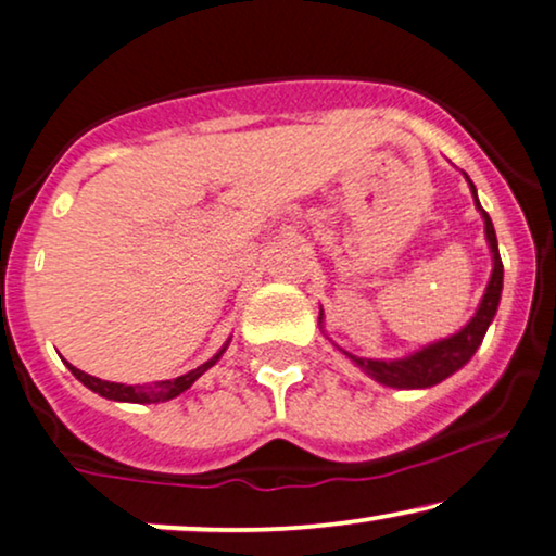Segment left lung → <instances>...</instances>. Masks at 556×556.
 I'll return each instance as SVG.
<instances>
[{
  "instance_id": "left-lung-1",
  "label": "left lung",
  "mask_w": 556,
  "mask_h": 556,
  "mask_svg": "<svg viewBox=\"0 0 556 556\" xmlns=\"http://www.w3.org/2000/svg\"><path fill=\"white\" fill-rule=\"evenodd\" d=\"M472 186V181H470ZM475 193V186H472ZM475 204L482 212L478 193H475ZM482 219H485V235L490 242V252H493V276H490L488 291L482 295V304L478 308V314L472 316V321L467 324L463 331L450 337V340H442L437 344H429L427 350L416 352L406 359H393V363H386V359H365V357H355L350 352H344L352 363L363 367L367 375H372L378 383L391 386V388H429L442 383L444 378H450L452 372H457L467 359L475 355V350L480 348L482 337L493 321L495 312H498V301H501V291H503V263H501V252H498V240H495V229L493 222H490L488 212H482Z\"/></svg>"
}]
</instances>
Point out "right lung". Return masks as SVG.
<instances>
[{
  "instance_id": "add662e5",
  "label": "right lung",
  "mask_w": 556,
  "mask_h": 556,
  "mask_svg": "<svg viewBox=\"0 0 556 556\" xmlns=\"http://www.w3.org/2000/svg\"><path fill=\"white\" fill-rule=\"evenodd\" d=\"M222 352H225V350H222ZM222 352H219V355H216V357L208 359V363L197 367V370L181 375V378H176V380H161V383H150V386H122V383H110V380H102V378H93V375H86L84 370H78V367H74V365H68V367H71V372H74L76 378L81 380V383H84L86 388H91L93 393L104 395V399H110V401H127V403H157V401H170V399H176L178 393H184L186 388H191L193 380L201 378V375H204V372L208 370V367H212V365L216 363V359L222 357Z\"/></svg>"
}]
</instances>
